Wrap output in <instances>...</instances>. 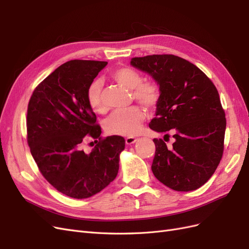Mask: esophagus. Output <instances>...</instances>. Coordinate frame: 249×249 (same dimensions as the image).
Returning a JSON list of instances; mask_svg holds the SVG:
<instances>
[{
  "mask_svg": "<svg viewBox=\"0 0 249 249\" xmlns=\"http://www.w3.org/2000/svg\"><path fill=\"white\" fill-rule=\"evenodd\" d=\"M136 141H137V138H134V137H127V138H125V143H126L127 145H132Z\"/></svg>",
  "mask_w": 249,
  "mask_h": 249,
  "instance_id": "esophagus-1",
  "label": "esophagus"
}]
</instances>
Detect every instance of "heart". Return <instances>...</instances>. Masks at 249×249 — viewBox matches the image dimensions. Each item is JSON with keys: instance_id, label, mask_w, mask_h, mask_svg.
Masks as SVG:
<instances>
[{"instance_id": "b5f03b06", "label": "heart", "mask_w": 249, "mask_h": 249, "mask_svg": "<svg viewBox=\"0 0 249 249\" xmlns=\"http://www.w3.org/2000/svg\"><path fill=\"white\" fill-rule=\"evenodd\" d=\"M112 77L119 84L133 89V97L146 109H155L161 100V90L154 82H142L141 74L130 67H122L113 71ZM103 84L100 80L93 81L87 88L86 97L90 108L95 112L106 110L102 97ZM145 113L138 106L115 110L106 119V131L113 135L132 137L137 135L144 122Z\"/></svg>"}]
</instances>
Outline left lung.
<instances>
[{"label": "left lung", "mask_w": 249, "mask_h": 249, "mask_svg": "<svg viewBox=\"0 0 249 249\" xmlns=\"http://www.w3.org/2000/svg\"><path fill=\"white\" fill-rule=\"evenodd\" d=\"M131 64L160 86L150 129L176 131L170 147L154 139V176L172 190H196L213 176L223 155L227 119L219 93L197 66L175 55L135 57Z\"/></svg>", "instance_id": "obj_1"}]
</instances>
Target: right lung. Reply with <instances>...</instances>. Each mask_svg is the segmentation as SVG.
I'll list each match as a JSON object with an SVG mask.
<instances>
[{
    "label": "right lung",
    "mask_w": 249,
    "mask_h": 249,
    "mask_svg": "<svg viewBox=\"0 0 249 249\" xmlns=\"http://www.w3.org/2000/svg\"><path fill=\"white\" fill-rule=\"evenodd\" d=\"M106 61L71 60L37 86L29 101L27 141L43 178L67 196L88 198L117 176L122 136L102 138L101 125L87 102L88 86ZM88 137L99 139L89 154L81 149Z\"/></svg>",
    "instance_id": "1"
}]
</instances>
